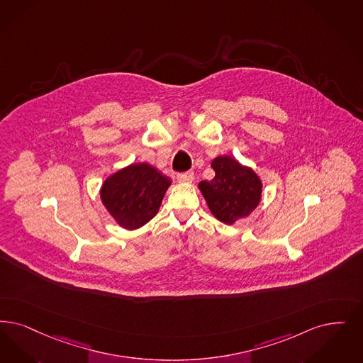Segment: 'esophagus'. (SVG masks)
I'll return each mask as SVG.
<instances>
[{
  "instance_id": "1",
  "label": "esophagus",
  "mask_w": 363,
  "mask_h": 363,
  "mask_svg": "<svg viewBox=\"0 0 363 363\" xmlns=\"http://www.w3.org/2000/svg\"><path fill=\"white\" fill-rule=\"evenodd\" d=\"M194 179V173L193 172H185V173H178L177 174V181L186 184V182H191Z\"/></svg>"
}]
</instances>
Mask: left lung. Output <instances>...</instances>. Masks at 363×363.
<instances>
[{"mask_svg":"<svg viewBox=\"0 0 363 363\" xmlns=\"http://www.w3.org/2000/svg\"><path fill=\"white\" fill-rule=\"evenodd\" d=\"M212 167L215 178L199 184L211 212L225 224L248 216L261 201L258 175L231 157H218Z\"/></svg>","mask_w":363,"mask_h":363,"instance_id":"1","label":"left lung"}]
</instances>
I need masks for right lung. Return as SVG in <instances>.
I'll return each instance as SVG.
<instances>
[{
	"label": "right lung",
	"instance_id": "add662e5",
	"mask_svg": "<svg viewBox=\"0 0 363 363\" xmlns=\"http://www.w3.org/2000/svg\"><path fill=\"white\" fill-rule=\"evenodd\" d=\"M170 184V178L151 164H130L104 182L102 203L121 227L136 230L158 213Z\"/></svg>",
	"mask_w": 363,
	"mask_h": 363
}]
</instances>
